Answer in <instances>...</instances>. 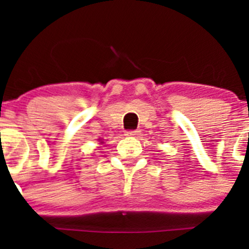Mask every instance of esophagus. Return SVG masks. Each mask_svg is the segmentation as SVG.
<instances>
[{"label": "esophagus", "instance_id": "obj_1", "mask_svg": "<svg viewBox=\"0 0 249 249\" xmlns=\"http://www.w3.org/2000/svg\"><path fill=\"white\" fill-rule=\"evenodd\" d=\"M138 135H140V131H138V129H132V131L126 132V136H128V137H136V136Z\"/></svg>", "mask_w": 249, "mask_h": 249}]
</instances>
